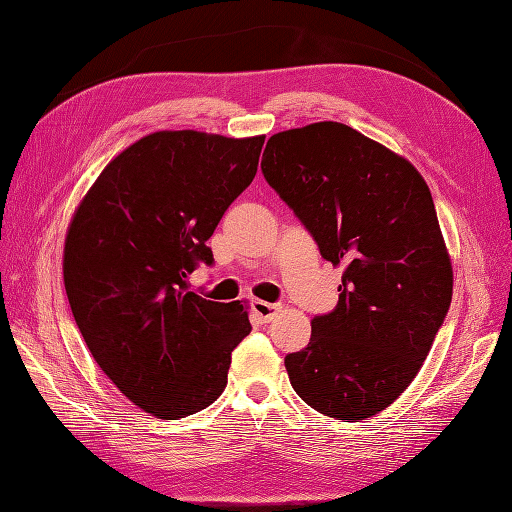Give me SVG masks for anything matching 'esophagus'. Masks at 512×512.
Wrapping results in <instances>:
<instances>
[{
	"label": "esophagus",
	"mask_w": 512,
	"mask_h": 512,
	"mask_svg": "<svg viewBox=\"0 0 512 512\" xmlns=\"http://www.w3.org/2000/svg\"><path fill=\"white\" fill-rule=\"evenodd\" d=\"M252 309H254V314L262 320V322H269V320H273L275 316H277V312H280V305H275V303H267V301H254L252 303Z\"/></svg>",
	"instance_id": "esophagus-1"
}]
</instances>
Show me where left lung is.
Instances as JSON below:
<instances>
[{
    "mask_svg": "<svg viewBox=\"0 0 512 512\" xmlns=\"http://www.w3.org/2000/svg\"><path fill=\"white\" fill-rule=\"evenodd\" d=\"M262 175L344 265L339 303L286 356L292 389L316 412L359 423L404 393L453 299V267L431 192L395 151L346 123L277 132Z\"/></svg>",
    "mask_w": 512,
    "mask_h": 512,
    "instance_id": "1",
    "label": "left lung"
}]
</instances>
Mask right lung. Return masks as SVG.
<instances>
[{
	"label": "right lung",
	"instance_id": "1",
	"mask_svg": "<svg viewBox=\"0 0 512 512\" xmlns=\"http://www.w3.org/2000/svg\"><path fill=\"white\" fill-rule=\"evenodd\" d=\"M265 136L196 130L143 136L91 185L64 245V284L85 344L141 410L175 421L205 410L228 382L247 307L188 290L215 226L252 183Z\"/></svg>",
	"mask_w": 512,
	"mask_h": 512
}]
</instances>
